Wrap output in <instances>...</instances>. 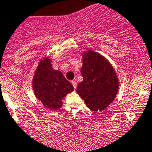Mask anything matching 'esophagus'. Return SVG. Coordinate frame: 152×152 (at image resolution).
<instances>
[{
	"mask_svg": "<svg viewBox=\"0 0 152 152\" xmlns=\"http://www.w3.org/2000/svg\"><path fill=\"white\" fill-rule=\"evenodd\" d=\"M71 84H72V85H73V88H74V90H76V87H77V84H76V82H74V81H72Z\"/></svg>",
	"mask_w": 152,
	"mask_h": 152,
	"instance_id": "34e87169",
	"label": "esophagus"
}]
</instances>
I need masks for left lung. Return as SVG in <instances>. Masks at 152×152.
<instances>
[{
  "instance_id": "obj_1",
  "label": "left lung",
  "mask_w": 152,
  "mask_h": 152,
  "mask_svg": "<svg viewBox=\"0 0 152 152\" xmlns=\"http://www.w3.org/2000/svg\"><path fill=\"white\" fill-rule=\"evenodd\" d=\"M81 73L83 81L78 85L76 92L90 110H104L113 102L118 90L113 66L102 55L89 50L83 56Z\"/></svg>"
}]
</instances>
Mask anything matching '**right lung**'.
<instances>
[{
  "instance_id": "add662e5",
  "label": "right lung",
  "mask_w": 152,
  "mask_h": 152,
  "mask_svg": "<svg viewBox=\"0 0 152 152\" xmlns=\"http://www.w3.org/2000/svg\"><path fill=\"white\" fill-rule=\"evenodd\" d=\"M51 67L48 58L39 63L34 76V90L46 108L58 110L62 107V99L73 87L60 71Z\"/></svg>"
}]
</instances>
